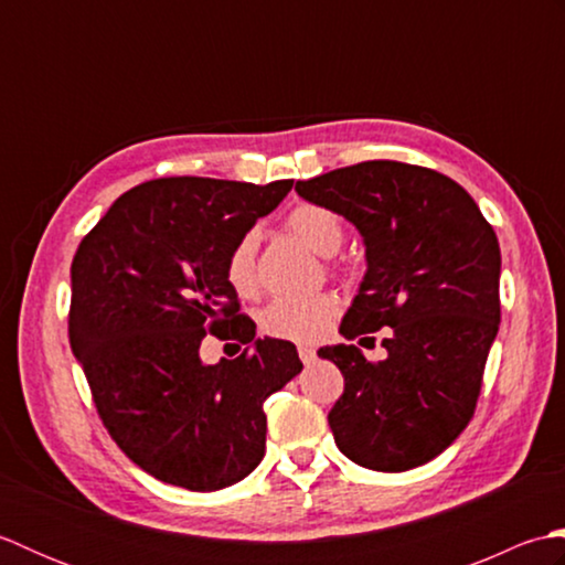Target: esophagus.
I'll list each match as a JSON object with an SVG mask.
<instances>
[{
    "label": "esophagus",
    "mask_w": 565,
    "mask_h": 565,
    "mask_svg": "<svg viewBox=\"0 0 565 565\" xmlns=\"http://www.w3.org/2000/svg\"><path fill=\"white\" fill-rule=\"evenodd\" d=\"M298 356H301V362L306 364V366H310L318 359V354H316V350L313 347H308V344H301L298 347Z\"/></svg>",
    "instance_id": "obj_1"
}]
</instances>
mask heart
Here are the masks:
<instances>
[{
	"label": "heart",
	"mask_w": 565,
	"mask_h": 565,
	"mask_svg": "<svg viewBox=\"0 0 565 565\" xmlns=\"http://www.w3.org/2000/svg\"><path fill=\"white\" fill-rule=\"evenodd\" d=\"M286 227L322 257H332L344 243V225L340 215L320 203H298L286 215ZM257 235L245 233L227 252L225 279L239 296L257 291ZM340 303L332 294L286 296L276 298L262 313V328L271 338L291 342H316L326 334L338 316Z\"/></svg>",
	"instance_id": "heart-1"
}]
</instances>
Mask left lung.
<instances>
[{
  "label": "left lung",
  "mask_w": 565,
  "mask_h": 565,
  "mask_svg": "<svg viewBox=\"0 0 565 565\" xmlns=\"http://www.w3.org/2000/svg\"><path fill=\"white\" fill-rule=\"evenodd\" d=\"M296 191L362 235L366 274L342 338L391 328L376 364L354 344L318 350L344 376L328 415L334 444L371 471L423 466L461 435L481 393L500 326L493 227L463 186L417 164L359 162Z\"/></svg>",
  "instance_id": "1"
}]
</instances>
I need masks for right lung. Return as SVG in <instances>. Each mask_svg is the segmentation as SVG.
I'll return each instance as SVG.
<instances>
[{"label": "right lung", "mask_w": 565, "mask_h": 565, "mask_svg": "<svg viewBox=\"0 0 565 565\" xmlns=\"http://www.w3.org/2000/svg\"><path fill=\"white\" fill-rule=\"evenodd\" d=\"M291 186L154 179L118 196L72 259V354L114 441L162 483L243 481L264 456V401L301 374L291 342L255 340L225 279L227 252ZM206 329L250 347L206 365Z\"/></svg>", "instance_id": "add662e5"}]
</instances>
